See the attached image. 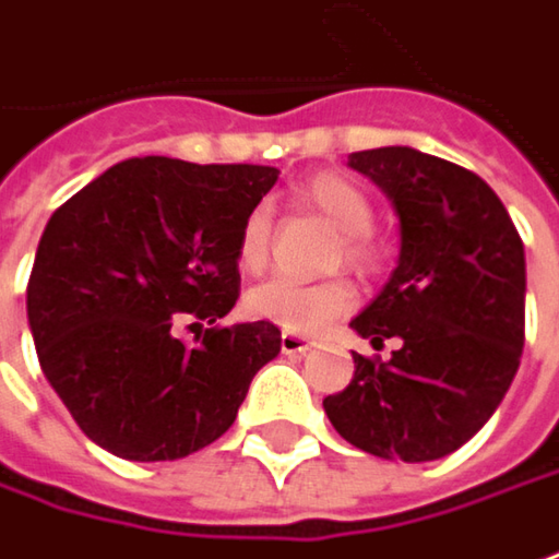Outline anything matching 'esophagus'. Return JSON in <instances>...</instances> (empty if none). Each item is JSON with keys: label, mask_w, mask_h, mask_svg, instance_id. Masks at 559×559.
<instances>
[{"label": "esophagus", "mask_w": 559, "mask_h": 559, "mask_svg": "<svg viewBox=\"0 0 559 559\" xmlns=\"http://www.w3.org/2000/svg\"><path fill=\"white\" fill-rule=\"evenodd\" d=\"M280 347H283V354L295 357V354H307L310 350V341L301 338V335H292V332H283L280 335Z\"/></svg>", "instance_id": "34e87169"}]
</instances>
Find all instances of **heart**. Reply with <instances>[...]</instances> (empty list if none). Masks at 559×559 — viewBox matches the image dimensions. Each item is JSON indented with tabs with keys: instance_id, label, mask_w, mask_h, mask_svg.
<instances>
[{
	"instance_id": "1",
	"label": "heart",
	"mask_w": 559,
	"mask_h": 559,
	"mask_svg": "<svg viewBox=\"0 0 559 559\" xmlns=\"http://www.w3.org/2000/svg\"><path fill=\"white\" fill-rule=\"evenodd\" d=\"M298 200L310 212L329 221L335 234L344 236L341 258L347 264L359 267L369 261V249H366L362 236L372 227V205L357 183H350L341 175H317L298 190ZM267 252H271V212H267V205H254L239 230L236 261L246 273H258L267 264ZM354 305H357V295L344 280L305 286V283H295L286 276H276V280L254 286L246 298V307L252 317L267 320L286 332H298V335L323 332L325 325L350 313Z\"/></svg>"
}]
</instances>
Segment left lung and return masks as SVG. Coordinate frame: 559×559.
Here are the masks:
<instances>
[{"mask_svg": "<svg viewBox=\"0 0 559 559\" xmlns=\"http://www.w3.org/2000/svg\"><path fill=\"white\" fill-rule=\"evenodd\" d=\"M347 166L391 200L400 254L350 329L391 359L354 354L323 400L332 428L378 459L433 462L462 449L511 388L526 325V254L480 175L412 147L359 150Z\"/></svg>", "mask_w": 559, "mask_h": 559, "instance_id": "8db88e82", "label": "left lung"}]
</instances>
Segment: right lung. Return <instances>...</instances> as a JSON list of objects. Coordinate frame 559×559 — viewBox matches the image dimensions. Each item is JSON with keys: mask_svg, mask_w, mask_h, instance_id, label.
Returning <instances> with one entry per match:
<instances>
[{"mask_svg": "<svg viewBox=\"0 0 559 559\" xmlns=\"http://www.w3.org/2000/svg\"><path fill=\"white\" fill-rule=\"evenodd\" d=\"M271 166L126 159L45 224L26 320L48 384L82 433L129 462H175L234 425L280 354L267 320L183 345L178 319L218 323L239 298L236 242Z\"/></svg>", "mask_w": 559, "mask_h": 559, "instance_id": "add662e5", "label": "right lung"}]
</instances>
